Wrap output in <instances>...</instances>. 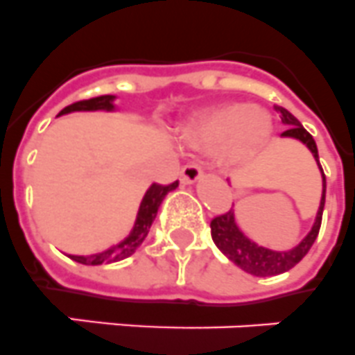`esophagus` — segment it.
<instances>
[{
  "label": "esophagus",
  "instance_id": "34e87169",
  "mask_svg": "<svg viewBox=\"0 0 355 355\" xmlns=\"http://www.w3.org/2000/svg\"><path fill=\"white\" fill-rule=\"evenodd\" d=\"M202 177V169L198 164H186L180 171V182L182 184H195Z\"/></svg>",
  "mask_w": 355,
  "mask_h": 355
}]
</instances>
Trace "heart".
<instances>
[{
  "label": "heart",
  "instance_id": "heart-1",
  "mask_svg": "<svg viewBox=\"0 0 355 355\" xmlns=\"http://www.w3.org/2000/svg\"><path fill=\"white\" fill-rule=\"evenodd\" d=\"M270 133V117L258 106L229 103L204 110L184 124L180 139L191 148L222 144L227 164L247 162L265 144Z\"/></svg>",
  "mask_w": 355,
  "mask_h": 355
}]
</instances>
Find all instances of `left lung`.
Segmentation results:
<instances>
[{"label":"left lung","instance_id":"left-lung-1","mask_svg":"<svg viewBox=\"0 0 355 355\" xmlns=\"http://www.w3.org/2000/svg\"><path fill=\"white\" fill-rule=\"evenodd\" d=\"M276 112L279 113L282 121L288 126L282 135L293 137V139L302 141L303 144L312 151V155H314L315 162H318V166H320L321 169V177H323V196H321L320 211H318V216H315V222L314 225H312L311 233L303 238L300 245L294 247V249H291V251L287 252L270 251V249H265V247L256 245L254 242H251V240L238 229L236 222H234L233 209H229L227 213L218 214V216H214V218L211 220V236H213V242L216 243V247H218L220 251L227 256L229 260L233 261L234 265H238L240 269L252 274V276H276V274L285 272V270L293 269L296 263H300L303 256L311 251L312 243H314L315 238H318L324 207L327 180H324V173L320 164V157H318V148H315L314 139H312L311 133L306 132L305 128L300 124V121H297L288 110L282 108V106H276Z\"/></svg>","mask_w":355,"mask_h":355}]
</instances>
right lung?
<instances>
[{
	"instance_id": "add662e5",
	"label": "right lung",
	"mask_w": 355,
	"mask_h": 355,
	"mask_svg": "<svg viewBox=\"0 0 355 355\" xmlns=\"http://www.w3.org/2000/svg\"><path fill=\"white\" fill-rule=\"evenodd\" d=\"M113 95H101V97H92V99L86 101H77V103L70 104L64 110H61L59 115L70 112H94V110H113ZM178 186V182L168 184V186H160V184H153V186L146 191L144 198H142L141 209L137 214V222L133 231L130 233V236L121 242L119 245L112 247L108 251L99 252V254L92 256H70L71 260L77 261V263L83 265H103V263H113V261L124 260L128 256H132L133 252L139 249L144 238L148 236V231H150L151 223H153L155 216H157V211H159V205L162 204L164 196L168 195L171 189Z\"/></svg>"
}]
</instances>
